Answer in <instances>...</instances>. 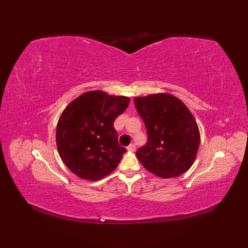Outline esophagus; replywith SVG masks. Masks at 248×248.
I'll list each match as a JSON object with an SVG mask.
<instances>
[{
    "instance_id": "34e87169",
    "label": "esophagus",
    "mask_w": 248,
    "mask_h": 248,
    "mask_svg": "<svg viewBox=\"0 0 248 248\" xmlns=\"http://www.w3.org/2000/svg\"><path fill=\"white\" fill-rule=\"evenodd\" d=\"M127 149H128V151H130V152H133V151H135L136 147H135L134 144H131V145H129V146L127 147Z\"/></svg>"
}]
</instances>
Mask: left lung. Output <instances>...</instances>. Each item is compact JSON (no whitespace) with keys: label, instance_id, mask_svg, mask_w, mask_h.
<instances>
[{"label":"left lung","instance_id":"left-lung-1","mask_svg":"<svg viewBox=\"0 0 248 248\" xmlns=\"http://www.w3.org/2000/svg\"><path fill=\"white\" fill-rule=\"evenodd\" d=\"M134 104L148 134L147 144L136 151L138 159L160 178L181 176L193 165L200 144L191 110L168 93L135 97Z\"/></svg>","mask_w":248,"mask_h":248}]
</instances>
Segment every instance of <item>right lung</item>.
<instances>
[{
	"mask_svg": "<svg viewBox=\"0 0 248 248\" xmlns=\"http://www.w3.org/2000/svg\"><path fill=\"white\" fill-rule=\"evenodd\" d=\"M129 102V97L91 91L62 110L56 125L57 150L78 178L96 181L117 167L125 149L118 144L113 124Z\"/></svg>",
	"mask_w": 248,
	"mask_h": 248,
	"instance_id": "right-lung-1",
	"label": "right lung"
}]
</instances>
